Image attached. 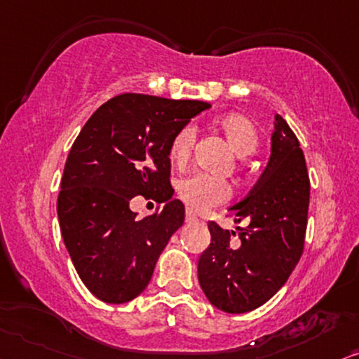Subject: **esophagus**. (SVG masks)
<instances>
[{
    "label": "esophagus",
    "instance_id": "1",
    "mask_svg": "<svg viewBox=\"0 0 359 359\" xmlns=\"http://www.w3.org/2000/svg\"><path fill=\"white\" fill-rule=\"evenodd\" d=\"M185 219H187V222H197V215H195L194 210H190V208H187V212H185Z\"/></svg>",
    "mask_w": 359,
    "mask_h": 359
}]
</instances>
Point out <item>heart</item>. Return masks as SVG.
I'll list each match as a JSON object with an SVG mask.
<instances>
[{
    "mask_svg": "<svg viewBox=\"0 0 359 359\" xmlns=\"http://www.w3.org/2000/svg\"><path fill=\"white\" fill-rule=\"evenodd\" d=\"M215 126L224 133L229 140L230 147L238 156H252L258 147V130L250 117L243 114H224L217 117ZM195 142V129L192 124H185L172 135L169 142V158L177 167L187 164L192 156ZM179 197L187 203L190 208L197 212H207L213 207H219L229 201L230 185L225 180L207 175L203 172H192L184 175L177 182Z\"/></svg>",
    "mask_w": 359,
    "mask_h": 359,
    "instance_id": "1",
    "label": "heart"
}]
</instances>
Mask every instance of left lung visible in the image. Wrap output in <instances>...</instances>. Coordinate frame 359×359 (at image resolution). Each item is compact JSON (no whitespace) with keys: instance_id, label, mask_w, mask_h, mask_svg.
Returning a JSON list of instances; mask_svg holds the SVG:
<instances>
[{"instance_id":"obj_1","label":"left lung","mask_w":359,"mask_h":359,"mask_svg":"<svg viewBox=\"0 0 359 359\" xmlns=\"http://www.w3.org/2000/svg\"><path fill=\"white\" fill-rule=\"evenodd\" d=\"M308 205L305 156L287 121L276 116L269 165L252 192L230 208L235 222L247 226L235 233L208 224L212 240L198 258V283L213 306L247 313L283 287L303 255Z\"/></svg>"}]
</instances>
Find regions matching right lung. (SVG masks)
Listing matches in <instances>:
<instances>
[{"instance_id":"add662e5","label":"right lung","mask_w":359,"mask_h":359,"mask_svg":"<svg viewBox=\"0 0 359 359\" xmlns=\"http://www.w3.org/2000/svg\"><path fill=\"white\" fill-rule=\"evenodd\" d=\"M208 107L126 93L104 102L72 144L57 197L59 225L79 278L101 302L119 305L142 293L182 226L184 203L170 201L169 142ZM135 194L166 207L137 219L128 208Z\"/></svg>"}]
</instances>
